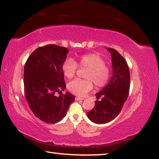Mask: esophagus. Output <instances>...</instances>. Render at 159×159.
I'll return each instance as SVG.
<instances>
[{
    "label": "esophagus",
    "instance_id": "34e87169",
    "mask_svg": "<svg viewBox=\"0 0 159 159\" xmlns=\"http://www.w3.org/2000/svg\"><path fill=\"white\" fill-rule=\"evenodd\" d=\"M83 99H84V98H80V97L76 98V100H83Z\"/></svg>",
    "mask_w": 159,
    "mask_h": 159
}]
</instances>
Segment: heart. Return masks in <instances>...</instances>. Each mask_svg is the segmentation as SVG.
Masks as SVG:
<instances>
[{"label":"heart","instance_id":"obj_1","mask_svg":"<svg viewBox=\"0 0 159 159\" xmlns=\"http://www.w3.org/2000/svg\"><path fill=\"white\" fill-rule=\"evenodd\" d=\"M78 66L80 68H87L84 75L86 79H75L68 84V89L72 93L83 96L92 89L93 83L97 87H104L108 83L110 70L99 55L97 53L84 55L76 61L72 59H66L61 66L63 74L67 79H72L75 75Z\"/></svg>","mask_w":159,"mask_h":159}]
</instances>
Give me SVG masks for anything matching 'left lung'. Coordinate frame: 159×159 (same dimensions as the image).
<instances>
[{"label": "left lung", "instance_id": "left-lung-1", "mask_svg": "<svg viewBox=\"0 0 159 159\" xmlns=\"http://www.w3.org/2000/svg\"><path fill=\"white\" fill-rule=\"evenodd\" d=\"M111 54L112 76L107 85L95 94L96 98L102 96L101 101H95V106L87 112L93 123L104 124L119 115L128 98L130 87V73L127 61L112 48H107Z\"/></svg>", "mask_w": 159, "mask_h": 159}]
</instances>
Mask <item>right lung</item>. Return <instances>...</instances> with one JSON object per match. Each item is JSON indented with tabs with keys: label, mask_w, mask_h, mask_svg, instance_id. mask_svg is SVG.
I'll return each instance as SVG.
<instances>
[{
	"label": "right lung",
	"mask_w": 159,
	"mask_h": 159,
	"mask_svg": "<svg viewBox=\"0 0 159 159\" xmlns=\"http://www.w3.org/2000/svg\"><path fill=\"white\" fill-rule=\"evenodd\" d=\"M68 52L67 48L55 45L39 47L24 66L25 98L34 115L47 123L62 120L75 99L68 92L55 95V92L66 89L61 66Z\"/></svg>",
	"instance_id": "add662e5"
}]
</instances>
